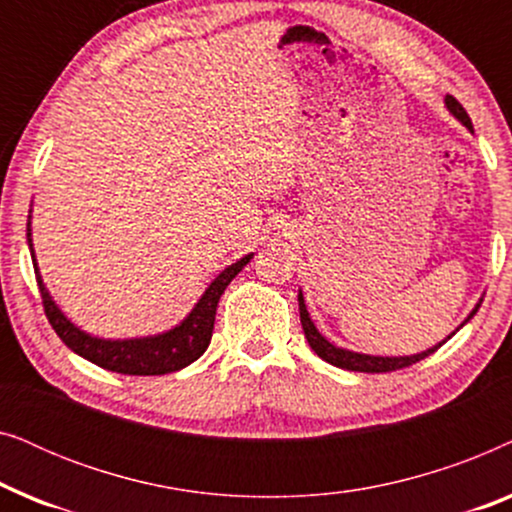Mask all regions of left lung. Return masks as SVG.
I'll return each instance as SVG.
<instances>
[{
  "mask_svg": "<svg viewBox=\"0 0 512 512\" xmlns=\"http://www.w3.org/2000/svg\"><path fill=\"white\" fill-rule=\"evenodd\" d=\"M445 107H447V111H450L454 118H457L461 125H466V128L473 132V123H471V118H468L466 109L461 107V104L454 100L452 95H445ZM480 303H482V298L478 300V305L473 307L471 314H468V317L464 319V324H461V326H466L468 321L475 317V312L480 310ZM298 307H300V324H303L305 338H307V342H310V347L314 349V354H317L319 359H324L326 363H331V366H335V368L356 370V373H391V370L408 368V366H412V363L426 359V356L436 352L438 347H443L445 342L454 335V333L447 335V338L443 342H438V345L424 349V352H419V354H410V356H373V354H361V352H352V349L333 345V342H328L324 335L319 333V328L314 326V321L310 319V312H307L303 291H298ZM459 328H457V331H459Z\"/></svg>",
  "mask_w": 512,
  "mask_h": 512,
  "instance_id": "left-lung-1",
  "label": "left lung"
}]
</instances>
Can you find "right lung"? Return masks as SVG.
<instances>
[{
    "instance_id": "add662e5",
    "label": "right lung",
    "mask_w": 512,
    "mask_h": 512,
    "mask_svg": "<svg viewBox=\"0 0 512 512\" xmlns=\"http://www.w3.org/2000/svg\"><path fill=\"white\" fill-rule=\"evenodd\" d=\"M30 226L32 221H27V244H30L41 300H44L46 317L51 321L53 331L60 335V340L65 342L74 354L83 356V359H88L90 363H95V366H100L104 370H114V373L123 375H165L198 361L209 347V340H212L219 298L223 296V291H226V286L233 282L237 272L254 258V254H247L242 256L240 261L228 265L226 270H221L216 279H212V284L207 286L205 293H202L198 303L193 305V310L188 312L177 326H172L170 331L144 335V338L111 340L97 338V335L81 331L72 319H67V314L60 310L58 303H55L51 291L46 289L44 277H41L39 272Z\"/></svg>"
}]
</instances>
